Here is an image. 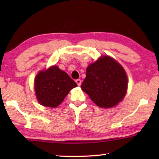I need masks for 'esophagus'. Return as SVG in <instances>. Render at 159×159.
I'll return each mask as SVG.
<instances>
[{
    "label": "esophagus",
    "mask_w": 159,
    "mask_h": 159,
    "mask_svg": "<svg viewBox=\"0 0 159 159\" xmlns=\"http://www.w3.org/2000/svg\"><path fill=\"white\" fill-rule=\"evenodd\" d=\"M76 82L77 83V85H79V86H80V85H81V80H80V79H76Z\"/></svg>",
    "instance_id": "obj_1"
}]
</instances>
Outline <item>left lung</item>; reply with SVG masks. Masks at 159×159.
<instances>
[{"label": "left lung", "mask_w": 159, "mask_h": 159, "mask_svg": "<svg viewBox=\"0 0 159 159\" xmlns=\"http://www.w3.org/2000/svg\"><path fill=\"white\" fill-rule=\"evenodd\" d=\"M80 88L97 105L110 108L125 97L127 75L116 61L104 56L88 66L86 77Z\"/></svg>", "instance_id": "1"}]
</instances>
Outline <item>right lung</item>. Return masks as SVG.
Wrapping results in <instances>:
<instances>
[{"instance_id":"add662e5","label":"right lung","mask_w":159,"mask_h":159,"mask_svg":"<svg viewBox=\"0 0 159 159\" xmlns=\"http://www.w3.org/2000/svg\"><path fill=\"white\" fill-rule=\"evenodd\" d=\"M77 84L66 72L53 66L38 74L35 79V92L43 106L56 107L60 105L69 91Z\"/></svg>"}]
</instances>
